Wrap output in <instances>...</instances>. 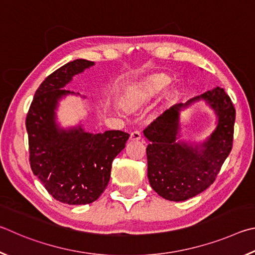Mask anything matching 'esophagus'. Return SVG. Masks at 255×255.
<instances>
[{"instance_id":"1","label":"esophagus","mask_w":255,"mask_h":255,"mask_svg":"<svg viewBox=\"0 0 255 255\" xmlns=\"http://www.w3.org/2000/svg\"><path fill=\"white\" fill-rule=\"evenodd\" d=\"M140 139H141V133L139 131H133L131 133V135H130V140L131 141H137V140H140Z\"/></svg>"}]
</instances>
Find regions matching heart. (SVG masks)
Masks as SVG:
<instances>
[{
	"label": "heart",
	"mask_w": 255,
	"mask_h": 255,
	"mask_svg": "<svg viewBox=\"0 0 255 255\" xmlns=\"http://www.w3.org/2000/svg\"><path fill=\"white\" fill-rule=\"evenodd\" d=\"M167 83L164 76H152L144 82L135 85L128 89L123 98V106L128 110H133L150 101Z\"/></svg>",
	"instance_id": "heart-1"
}]
</instances>
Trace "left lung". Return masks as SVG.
Listing matches in <instances>:
<instances>
[{
    "label": "left lung",
    "instance_id": "8db88e82",
    "mask_svg": "<svg viewBox=\"0 0 255 255\" xmlns=\"http://www.w3.org/2000/svg\"><path fill=\"white\" fill-rule=\"evenodd\" d=\"M206 99L219 115L217 130L198 151L175 141L179 111L191 101ZM235 107L224 88L217 86L186 104H177L151 122L143 131L146 146L148 178L159 196L172 202L189 199L207 189L220 172L233 146Z\"/></svg>",
    "mask_w": 255,
    "mask_h": 255
}]
</instances>
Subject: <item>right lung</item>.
Here are the masks:
<instances>
[{
  "label": "right lung",
  "mask_w": 255,
  "mask_h": 255,
  "mask_svg": "<svg viewBox=\"0 0 255 255\" xmlns=\"http://www.w3.org/2000/svg\"><path fill=\"white\" fill-rule=\"evenodd\" d=\"M93 65L76 59L49 75L35 92L25 119L31 169L48 193L64 204H91L100 197L110 181L112 162L130 136L122 131L91 134L80 127L69 131L57 128V102L70 93L64 87Z\"/></svg>",
  "instance_id": "1"
}]
</instances>
